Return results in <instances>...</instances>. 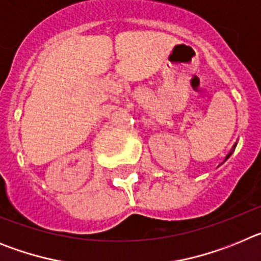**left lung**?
I'll return each mask as SVG.
<instances>
[{
    "mask_svg": "<svg viewBox=\"0 0 261 261\" xmlns=\"http://www.w3.org/2000/svg\"><path fill=\"white\" fill-rule=\"evenodd\" d=\"M235 146H237V144H235V145H234V149H235ZM231 154H232V150H231V151H230V153H229V154H227V155H226V159L229 158V156H230V155H231ZM226 159H225V161H226Z\"/></svg>",
    "mask_w": 261,
    "mask_h": 261,
    "instance_id": "left-lung-1",
    "label": "left lung"
}]
</instances>
